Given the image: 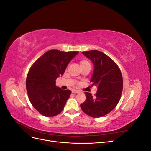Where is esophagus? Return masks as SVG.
<instances>
[{"label": "esophagus", "mask_w": 151, "mask_h": 151, "mask_svg": "<svg viewBox=\"0 0 151 151\" xmlns=\"http://www.w3.org/2000/svg\"><path fill=\"white\" fill-rule=\"evenodd\" d=\"M72 93H79V91L78 90H76V89H72Z\"/></svg>", "instance_id": "1"}]
</instances>
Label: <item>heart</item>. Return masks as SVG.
I'll use <instances>...</instances> for the list:
<instances>
[{
	"label": "heart",
	"instance_id": "b5f03b06",
	"mask_svg": "<svg viewBox=\"0 0 151 151\" xmlns=\"http://www.w3.org/2000/svg\"><path fill=\"white\" fill-rule=\"evenodd\" d=\"M79 63H80V66L81 68H83L87 65H90L89 62L87 60H86V59H82V60H80Z\"/></svg>",
	"mask_w": 151,
	"mask_h": 151
}]
</instances>
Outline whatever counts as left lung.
<instances>
[{"mask_svg": "<svg viewBox=\"0 0 151 151\" xmlns=\"http://www.w3.org/2000/svg\"><path fill=\"white\" fill-rule=\"evenodd\" d=\"M83 53L94 63V73L90 82L97 86V93L93 96L85 92L86 99L81 108L86 115L99 118L107 115L119 102L123 90V77L118 65L104 53L90 50Z\"/></svg>", "mask_w": 151, "mask_h": 151, "instance_id": "left-lung-1", "label": "left lung"}]
</instances>
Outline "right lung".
Here are the masks:
<instances>
[{
	"label": "right lung",
	"mask_w": 151,
	"mask_h": 151,
	"mask_svg": "<svg viewBox=\"0 0 151 151\" xmlns=\"http://www.w3.org/2000/svg\"><path fill=\"white\" fill-rule=\"evenodd\" d=\"M78 53L50 50L29 68L26 81V91L31 103L42 115L52 117L63 111L71 91L57 88L55 81L63 74L68 63Z\"/></svg>",
	"instance_id": "obj_1"
}]
</instances>
